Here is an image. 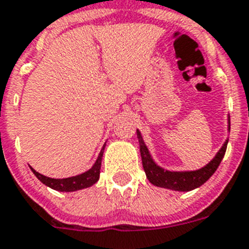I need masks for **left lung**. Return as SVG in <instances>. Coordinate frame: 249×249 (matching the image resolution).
Masks as SVG:
<instances>
[{"label":"left lung","mask_w":249,"mask_h":249,"mask_svg":"<svg viewBox=\"0 0 249 249\" xmlns=\"http://www.w3.org/2000/svg\"><path fill=\"white\" fill-rule=\"evenodd\" d=\"M228 129H231V122H229ZM137 135L138 139H139L142 168H144V172H145L146 178L149 179V181L151 184L157 185V187L179 190V192H189V190H193L204 184L205 181L214 174V172L219 166L220 161H222L224 154H226L227 144H228V140H227L223 146L220 148V150L217 153L214 159L202 169L194 170V172H168V170L161 169L160 166H158L153 161L150 154H149L148 148L142 142L139 130H137Z\"/></svg>","instance_id":"left-lung-1"}]
</instances>
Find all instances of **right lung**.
I'll return each mask as SVG.
<instances>
[{"instance_id": "right-lung-1", "label": "right lung", "mask_w": 249, "mask_h": 249, "mask_svg": "<svg viewBox=\"0 0 249 249\" xmlns=\"http://www.w3.org/2000/svg\"><path fill=\"white\" fill-rule=\"evenodd\" d=\"M104 148L101 149L100 154L98 157V160L95 161V164L92 165V168L88 172L80 174V176L76 177H71V178L66 179H53L49 178V177H45L40 173H37L36 170L32 169L34 174L38 178V180L41 183H44L47 187L53 188L55 190H59V192H75V190L84 189V188H89L94 185L96 181L99 180V177H100V168H101V158H103Z\"/></svg>"}]
</instances>
